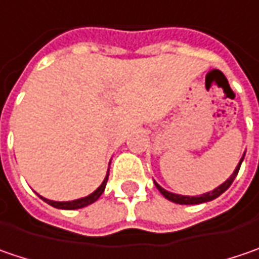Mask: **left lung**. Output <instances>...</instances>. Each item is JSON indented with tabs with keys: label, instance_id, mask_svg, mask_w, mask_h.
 I'll use <instances>...</instances> for the list:
<instances>
[{
	"label": "left lung",
	"instance_id": "obj_1",
	"mask_svg": "<svg viewBox=\"0 0 259 259\" xmlns=\"http://www.w3.org/2000/svg\"><path fill=\"white\" fill-rule=\"evenodd\" d=\"M243 158H245V152H243V155H242L239 163L236 165L233 174H232L223 184H220L219 187H216L213 191L204 193V194H201V196H181V194H175V193H171V191H166V190L159 186L156 181H153V183H155V187L159 190V193H161L166 200H169V201H172V203H177V204H201V203H207V201H211V200L218 198L220 194H223V193L231 187V184L233 183V180L236 178V175L239 172V168H241V163L242 161H243Z\"/></svg>",
	"mask_w": 259,
	"mask_h": 259
}]
</instances>
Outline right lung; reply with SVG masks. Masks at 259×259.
<instances>
[{"mask_svg":"<svg viewBox=\"0 0 259 259\" xmlns=\"http://www.w3.org/2000/svg\"><path fill=\"white\" fill-rule=\"evenodd\" d=\"M107 181H108V169H107V175H106V178H104V181L101 183V186L97 188L94 193H91L90 196L82 197V198H76V200H72V201H53V200H49V198H45V197H41L40 194L37 196L45 201V203H48V204H51L52 207H56V208H62V210H75V208H82L87 207V206H90V204H93L94 201H97L100 196L104 193V190H106V186H107Z\"/></svg>","mask_w":259,"mask_h":259,"instance_id":"obj_1","label":"right lung"}]
</instances>
